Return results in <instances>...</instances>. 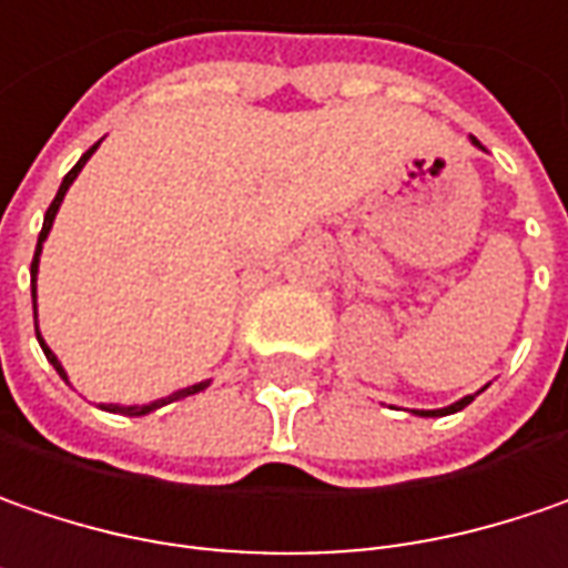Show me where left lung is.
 <instances>
[{"mask_svg": "<svg viewBox=\"0 0 568 568\" xmlns=\"http://www.w3.org/2000/svg\"><path fill=\"white\" fill-rule=\"evenodd\" d=\"M473 144H476V148H483V144H479V141H476V138H473ZM469 402H473V395H466V398H459V402H456V405H450V408H440V412H417V415H420V417L453 415V412H459V408H466V405H469Z\"/></svg>", "mask_w": 568, "mask_h": 568, "instance_id": "1", "label": "left lung"}]
</instances>
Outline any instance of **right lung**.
Masks as SVG:
<instances>
[{"label":"right lung","mask_w":568,"mask_h":568,"mask_svg":"<svg viewBox=\"0 0 568 568\" xmlns=\"http://www.w3.org/2000/svg\"><path fill=\"white\" fill-rule=\"evenodd\" d=\"M95 148L99 144H92L89 151L80 156V163L63 176V183H60V189H57V195H53L51 209H48V215H44V227H41V237H38V251H34V260H31V298H34V276H38V256H41V244H44V237L51 234V224H53V215H57V209H60V202H63V195H67V189L73 185V180L80 176V170L85 166V160L95 153ZM38 341H41V334H38ZM41 351H44V356L53 363V369L67 379V373H63V366L57 363V356L51 353V347L41 341ZM209 383H199V385H189V388H180V392H173L170 398H160V402H151V405H109V412H118V415H128V417H141V415H151V412H156V408H163V405H170V402H180V398H185V395H195V392H202Z\"/></svg>","instance_id":"1"}]
</instances>
